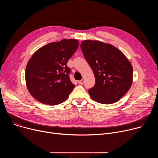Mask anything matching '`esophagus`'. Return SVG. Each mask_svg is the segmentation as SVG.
Masks as SVG:
<instances>
[{"label":"esophagus","mask_w":158,"mask_h":158,"mask_svg":"<svg viewBox=\"0 0 158 158\" xmlns=\"http://www.w3.org/2000/svg\"><path fill=\"white\" fill-rule=\"evenodd\" d=\"M78 82H79V84H81V85L83 84V83H84V80H83V79H81V80H80V81H78Z\"/></svg>","instance_id":"esophagus-1"}]
</instances>
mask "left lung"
<instances>
[{
	"mask_svg": "<svg viewBox=\"0 0 158 158\" xmlns=\"http://www.w3.org/2000/svg\"><path fill=\"white\" fill-rule=\"evenodd\" d=\"M81 48L92 68L95 85L88 90L94 101L104 104L118 101L132 83V66L121 51L97 40L82 41Z\"/></svg>",
	"mask_w": 158,
	"mask_h": 158,
	"instance_id": "8db88e82",
	"label": "left lung"
}]
</instances>
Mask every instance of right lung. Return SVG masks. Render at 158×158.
I'll list each match as a JSON object with an SVG mask.
<instances>
[{"instance_id":"obj_1","label":"right lung","mask_w":158,"mask_h":158,"mask_svg":"<svg viewBox=\"0 0 158 158\" xmlns=\"http://www.w3.org/2000/svg\"><path fill=\"white\" fill-rule=\"evenodd\" d=\"M78 46L77 40L64 39L41 47L32 54L26 66V83L38 101L57 105L69 98L75 85L66 64Z\"/></svg>"}]
</instances>
